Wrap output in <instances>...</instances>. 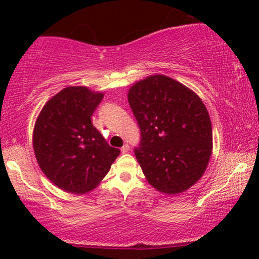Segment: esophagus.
<instances>
[{"mask_svg":"<svg viewBox=\"0 0 259 259\" xmlns=\"http://www.w3.org/2000/svg\"><path fill=\"white\" fill-rule=\"evenodd\" d=\"M128 151H130V146L127 144H125L121 147V152H122V153H127V152H128Z\"/></svg>","mask_w":259,"mask_h":259,"instance_id":"obj_1","label":"esophagus"}]
</instances>
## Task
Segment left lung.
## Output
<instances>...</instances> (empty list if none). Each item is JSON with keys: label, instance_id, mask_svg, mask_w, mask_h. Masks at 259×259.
<instances>
[{"label": "left lung", "instance_id": "8db88e82", "mask_svg": "<svg viewBox=\"0 0 259 259\" xmlns=\"http://www.w3.org/2000/svg\"><path fill=\"white\" fill-rule=\"evenodd\" d=\"M128 104L139 123L136 150L147 183L175 196L193 186L212 154V125L196 92L172 77L154 74L130 87Z\"/></svg>", "mask_w": 259, "mask_h": 259}]
</instances>
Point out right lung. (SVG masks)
<instances>
[{"instance_id": "right-lung-1", "label": "right lung", "mask_w": 259, "mask_h": 259, "mask_svg": "<svg viewBox=\"0 0 259 259\" xmlns=\"http://www.w3.org/2000/svg\"><path fill=\"white\" fill-rule=\"evenodd\" d=\"M102 98L104 92L86 86L66 87L46 102L35 121L33 148L37 164L66 192H91L120 154L91 121Z\"/></svg>"}]
</instances>
